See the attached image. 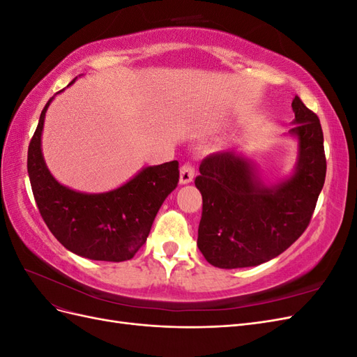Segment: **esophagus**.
<instances>
[{
	"label": "esophagus",
	"instance_id": "obj_1",
	"mask_svg": "<svg viewBox=\"0 0 357 357\" xmlns=\"http://www.w3.org/2000/svg\"><path fill=\"white\" fill-rule=\"evenodd\" d=\"M193 177H195V168H193L190 162H188V164L180 168V183L181 185H188V183L193 180Z\"/></svg>",
	"mask_w": 357,
	"mask_h": 357
}]
</instances>
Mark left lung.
Wrapping results in <instances>:
<instances>
[{"label":"left lung","mask_w":357,"mask_h":357,"mask_svg":"<svg viewBox=\"0 0 357 357\" xmlns=\"http://www.w3.org/2000/svg\"><path fill=\"white\" fill-rule=\"evenodd\" d=\"M290 135L298 138L294 174L275 186L257 178L236 152L205 158L195 186L202 195L198 248L213 266H256L282 255L304 234L325 185L326 158L316 113L295 96Z\"/></svg>","instance_id":"obj_1"}]
</instances>
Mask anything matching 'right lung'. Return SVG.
<instances>
[{"label": "right lung", "instance_id": "add662e5", "mask_svg": "<svg viewBox=\"0 0 357 357\" xmlns=\"http://www.w3.org/2000/svg\"><path fill=\"white\" fill-rule=\"evenodd\" d=\"M52 100L28 147V174L43 220L63 247L82 257L105 262L132 259L146 243L162 202L177 188L178 162L146 167L121 188L104 193L63 186L50 174L41 153L43 125Z\"/></svg>", "mask_w": 357, "mask_h": 357}]
</instances>
